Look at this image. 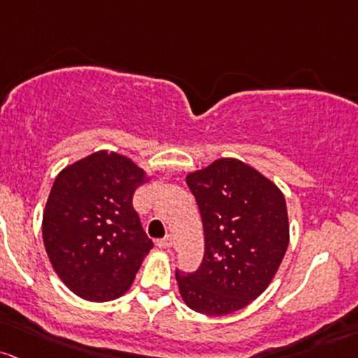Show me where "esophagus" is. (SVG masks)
<instances>
[{
  "instance_id": "34e87169",
  "label": "esophagus",
  "mask_w": 358,
  "mask_h": 358,
  "mask_svg": "<svg viewBox=\"0 0 358 358\" xmlns=\"http://www.w3.org/2000/svg\"><path fill=\"white\" fill-rule=\"evenodd\" d=\"M156 246L161 250H170L173 246V236L171 234H168V236H164L163 239H159V241H156Z\"/></svg>"
}]
</instances>
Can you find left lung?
<instances>
[{"mask_svg":"<svg viewBox=\"0 0 358 358\" xmlns=\"http://www.w3.org/2000/svg\"><path fill=\"white\" fill-rule=\"evenodd\" d=\"M202 215L206 251L199 270L176 272L180 296L206 316L246 308L273 280L289 246L285 197L272 180L236 158L187 175Z\"/></svg>","mask_w":358,"mask_h":358,"instance_id":"8db88e82","label":"left lung"}]
</instances>
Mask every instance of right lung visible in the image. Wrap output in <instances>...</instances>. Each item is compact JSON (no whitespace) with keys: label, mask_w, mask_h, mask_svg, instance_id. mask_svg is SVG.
<instances>
[{"label":"right lung","mask_w":358,"mask_h":358,"mask_svg":"<svg viewBox=\"0 0 358 358\" xmlns=\"http://www.w3.org/2000/svg\"><path fill=\"white\" fill-rule=\"evenodd\" d=\"M151 176L127 156L96 151L59 171L42 217V239L57 277L81 299L107 302L134 282L152 241L132 207Z\"/></svg>","instance_id":"1"}]
</instances>
